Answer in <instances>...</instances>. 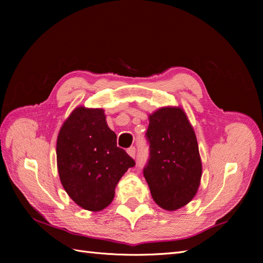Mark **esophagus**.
Listing matches in <instances>:
<instances>
[{
    "instance_id": "34e87169",
    "label": "esophagus",
    "mask_w": 263,
    "mask_h": 263,
    "mask_svg": "<svg viewBox=\"0 0 263 263\" xmlns=\"http://www.w3.org/2000/svg\"><path fill=\"white\" fill-rule=\"evenodd\" d=\"M127 154H128L132 158H135V156H136V148L135 147H130L127 149Z\"/></svg>"
}]
</instances>
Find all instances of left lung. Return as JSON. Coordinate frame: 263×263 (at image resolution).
Returning <instances> with one entry per match:
<instances>
[{"mask_svg": "<svg viewBox=\"0 0 263 263\" xmlns=\"http://www.w3.org/2000/svg\"><path fill=\"white\" fill-rule=\"evenodd\" d=\"M149 159L144 168L154 201L178 210L195 196L202 177L196 136L181 107H161L149 115Z\"/></svg>", "mask_w": 263, "mask_h": 263, "instance_id": "1", "label": "left lung"}]
</instances>
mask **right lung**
Instances as JSON below:
<instances>
[{
	"label": "right lung",
	"instance_id": "right-lung-1",
	"mask_svg": "<svg viewBox=\"0 0 263 263\" xmlns=\"http://www.w3.org/2000/svg\"><path fill=\"white\" fill-rule=\"evenodd\" d=\"M102 108L79 106L61 126L57 138L59 178L68 195L82 209L99 212L112 203L115 187L135 165L117 147Z\"/></svg>",
	"mask_w": 263,
	"mask_h": 263
}]
</instances>
